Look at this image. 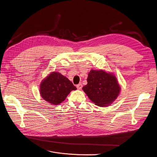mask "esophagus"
Masks as SVG:
<instances>
[{"instance_id":"34e87169","label":"esophagus","mask_w":157,"mask_h":157,"mask_svg":"<svg viewBox=\"0 0 157 157\" xmlns=\"http://www.w3.org/2000/svg\"><path fill=\"white\" fill-rule=\"evenodd\" d=\"M76 87H77V88H78V90H81V89H82V85L81 83H79V84H78V85H76Z\"/></svg>"}]
</instances>
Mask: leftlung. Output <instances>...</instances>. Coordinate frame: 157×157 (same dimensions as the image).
Instances as JSON below:
<instances>
[{
  "label": "left lung",
  "mask_w": 157,
  "mask_h": 157,
  "mask_svg": "<svg viewBox=\"0 0 157 157\" xmlns=\"http://www.w3.org/2000/svg\"><path fill=\"white\" fill-rule=\"evenodd\" d=\"M88 84L82 90L95 105L108 106L119 95L121 87L116 77L102 70H91L87 78Z\"/></svg>",
  "instance_id": "obj_1"
}]
</instances>
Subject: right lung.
Here are the masks:
<instances>
[{
  "label": "right lung",
  "instance_id": "right-lung-1",
  "mask_svg": "<svg viewBox=\"0 0 157 157\" xmlns=\"http://www.w3.org/2000/svg\"><path fill=\"white\" fill-rule=\"evenodd\" d=\"M76 89L66 77L58 72H52L41 81L40 93L45 101L53 105H59L71 91Z\"/></svg>",
  "mask_w": 157,
  "mask_h": 157
}]
</instances>
